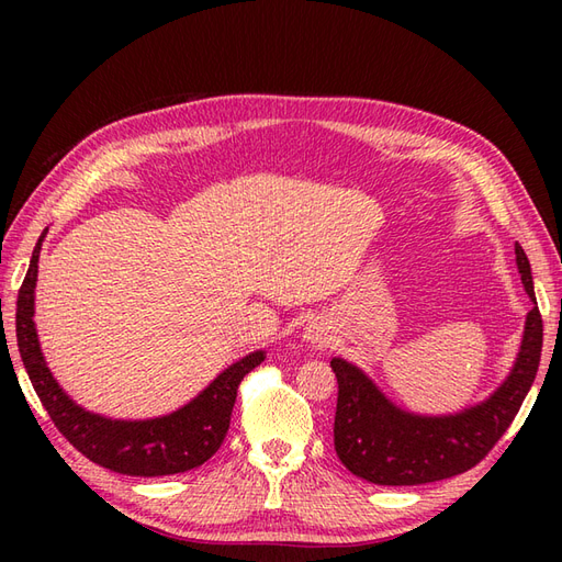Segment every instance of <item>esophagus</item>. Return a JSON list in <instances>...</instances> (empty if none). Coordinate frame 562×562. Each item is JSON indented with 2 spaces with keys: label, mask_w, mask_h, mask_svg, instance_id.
<instances>
[{
  "label": "esophagus",
  "mask_w": 562,
  "mask_h": 562,
  "mask_svg": "<svg viewBox=\"0 0 562 562\" xmlns=\"http://www.w3.org/2000/svg\"><path fill=\"white\" fill-rule=\"evenodd\" d=\"M304 337H307V342H312V345L326 342V333H323L318 326H310L307 330H304Z\"/></svg>",
  "instance_id": "34e87169"
}]
</instances>
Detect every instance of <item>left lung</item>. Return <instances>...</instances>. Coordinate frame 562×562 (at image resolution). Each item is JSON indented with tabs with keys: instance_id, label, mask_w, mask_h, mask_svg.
I'll use <instances>...</instances> for the list:
<instances>
[{
	"instance_id": "8db88e82",
	"label": "left lung",
	"mask_w": 562,
	"mask_h": 562,
	"mask_svg": "<svg viewBox=\"0 0 562 562\" xmlns=\"http://www.w3.org/2000/svg\"><path fill=\"white\" fill-rule=\"evenodd\" d=\"M516 265L535 307L527 312L512 372L483 403L454 415H415L391 403L361 368L345 359L330 361L337 378L335 452L353 475L375 485L452 479L479 464L512 427L535 382L543 339L530 260L520 244H516Z\"/></svg>"
}]
</instances>
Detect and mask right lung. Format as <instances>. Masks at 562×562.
Listing matches in <instances>:
<instances>
[{
    "label": "right lung",
    "mask_w": 562,
    "mask_h": 562,
    "mask_svg": "<svg viewBox=\"0 0 562 562\" xmlns=\"http://www.w3.org/2000/svg\"><path fill=\"white\" fill-rule=\"evenodd\" d=\"M46 234V232H44ZM44 234L32 252L30 269L15 302V337L23 366L48 417L58 431L91 462L126 475H171L201 467L211 459L229 429L236 389L248 372L265 361V351H252L236 361L182 405L180 411L155 419H110L79 407L50 375L35 328V285Z\"/></svg>",
    "instance_id": "obj_1"
}]
</instances>
